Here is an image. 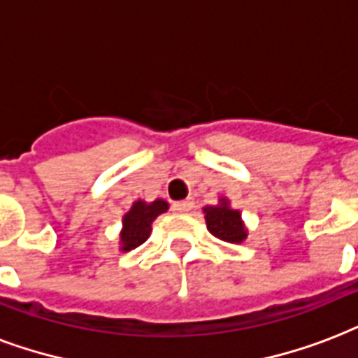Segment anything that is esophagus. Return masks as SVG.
Returning <instances> with one entry per match:
<instances>
[{"mask_svg": "<svg viewBox=\"0 0 358 358\" xmlns=\"http://www.w3.org/2000/svg\"><path fill=\"white\" fill-rule=\"evenodd\" d=\"M194 207V201L190 198L188 199H182V201H173L171 203V210H176V213H188V210Z\"/></svg>", "mask_w": 358, "mask_h": 358, "instance_id": "esophagus-1", "label": "esophagus"}]
</instances>
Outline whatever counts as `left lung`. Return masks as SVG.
Instances as JSON below:
<instances>
[{
	"mask_svg": "<svg viewBox=\"0 0 358 358\" xmlns=\"http://www.w3.org/2000/svg\"><path fill=\"white\" fill-rule=\"evenodd\" d=\"M205 222L210 234L226 243H241L246 239V229L241 220L239 210L231 209L226 199L217 207H205Z\"/></svg>",
	"mask_w": 358,
	"mask_h": 358,
	"instance_id": "obj_1",
	"label": "left lung"
}]
</instances>
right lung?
I'll list each match as a JSON object with an SVG mask.
<instances>
[{"mask_svg":"<svg viewBox=\"0 0 358 358\" xmlns=\"http://www.w3.org/2000/svg\"><path fill=\"white\" fill-rule=\"evenodd\" d=\"M166 209H168V203L164 199H155L153 203L136 201L123 218V231H121L123 250H134L136 246L145 243L151 234L153 220Z\"/></svg>","mask_w":358,"mask_h":358,"instance_id":"right-lung-1","label":"right lung"}]
</instances>
